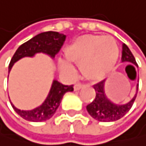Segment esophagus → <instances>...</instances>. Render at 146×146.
I'll use <instances>...</instances> for the list:
<instances>
[{"mask_svg": "<svg viewBox=\"0 0 146 146\" xmlns=\"http://www.w3.org/2000/svg\"><path fill=\"white\" fill-rule=\"evenodd\" d=\"M82 87H83V84H79V83H78V84H76L75 86H74V90H75V91L80 90Z\"/></svg>", "mask_w": 146, "mask_h": 146, "instance_id": "34e87169", "label": "esophagus"}]
</instances>
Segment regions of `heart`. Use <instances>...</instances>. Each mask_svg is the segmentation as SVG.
I'll use <instances>...</instances> for the list:
<instances>
[{"label":"heart","mask_w":146,"mask_h":146,"mask_svg":"<svg viewBox=\"0 0 146 146\" xmlns=\"http://www.w3.org/2000/svg\"><path fill=\"white\" fill-rule=\"evenodd\" d=\"M64 54L68 60L80 66L84 79L98 82L113 69L119 57V48L112 36L84 35L69 44ZM60 67L62 71L71 70L66 62H60Z\"/></svg>","instance_id":"obj_1"}]
</instances>
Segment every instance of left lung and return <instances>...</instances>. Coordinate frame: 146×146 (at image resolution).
<instances>
[{"mask_svg":"<svg viewBox=\"0 0 146 146\" xmlns=\"http://www.w3.org/2000/svg\"><path fill=\"white\" fill-rule=\"evenodd\" d=\"M121 60L122 62H127L133 63L135 65L133 67L135 68V70L138 67L133 53L131 52L130 48L125 44L122 45ZM105 82L106 80H103L94 86V89L96 92V98L92 101V103L86 106V110L91 117L96 119V121H104V122H111V121H118V119L122 118L131 110V108L133 107V104L137 96L138 84L136 86V93H135L133 98L129 102L125 104H116L114 102H112L106 95Z\"/></svg>","mask_w":146,"mask_h":146,"instance_id":"obj_1","label":"left lung"}]
</instances>
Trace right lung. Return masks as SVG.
<instances>
[{
    "mask_svg": "<svg viewBox=\"0 0 146 146\" xmlns=\"http://www.w3.org/2000/svg\"><path fill=\"white\" fill-rule=\"evenodd\" d=\"M65 38V35L54 31L43 32L35 36L31 39L21 45L16 50L10 62L8 72H11L13 64L19 60L25 57H34L36 53H44L53 59L60 51ZM72 91H74L72 86H64L59 81L53 80L50 90L45 101L40 106L31 110H21L15 108V105H13L12 102L11 104L16 113L27 121L34 122L45 121L47 119H50L55 114L57 109L62 102L63 95L67 92Z\"/></svg>",
    "mask_w": 146,
    "mask_h": 146,
    "instance_id": "right-lung-1",
    "label": "right lung"
}]
</instances>
